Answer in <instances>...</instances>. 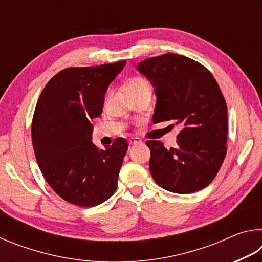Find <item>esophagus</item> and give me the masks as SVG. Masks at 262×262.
I'll return each mask as SVG.
<instances>
[{"label":"esophagus","instance_id":"esophagus-1","mask_svg":"<svg viewBox=\"0 0 262 262\" xmlns=\"http://www.w3.org/2000/svg\"><path fill=\"white\" fill-rule=\"evenodd\" d=\"M141 141L139 139H130L129 140V145H136V144H140Z\"/></svg>","mask_w":262,"mask_h":262}]
</instances>
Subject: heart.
I'll return each instance as SVG.
<instances>
[{"instance_id": "obj_1", "label": "heart", "mask_w": 262, "mask_h": 262, "mask_svg": "<svg viewBox=\"0 0 262 262\" xmlns=\"http://www.w3.org/2000/svg\"><path fill=\"white\" fill-rule=\"evenodd\" d=\"M143 86H149V84L142 77H133L130 81L128 82V91L136 90V89H140Z\"/></svg>"}]
</instances>
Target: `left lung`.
Here are the masks:
<instances>
[{
	"instance_id": "left-lung-1",
	"label": "left lung",
	"mask_w": 262,
	"mask_h": 262,
	"mask_svg": "<svg viewBox=\"0 0 262 262\" xmlns=\"http://www.w3.org/2000/svg\"><path fill=\"white\" fill-rule=\"evenodd\" d=\"M137 70L155 89L154 123L172 120L181 126L176 148L145 142L154 180L178 194L207 187L227 155L228 110L216 79L199 62L173 53L141 61Z\"/></svg>"
}]
</instances>
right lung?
<instances>
[{"label":"right lung","mask_w":262,"mask_h":262,"mask_svg":"<svg viewBox=\"0 0 262 262\" xmlns=\"http://www.w3.org/2000/svg\"><path fill=\"white\" fill-rule=\"evenodd\" d=\"M125 64L61 70L35 106L32 144L38 165L52 189L73 205L95 207L117 189L127 141L119 137L98 149L91 141V120L101 114L105 92Z\"/></svg>","instance_id":"1"}]
</instances>
